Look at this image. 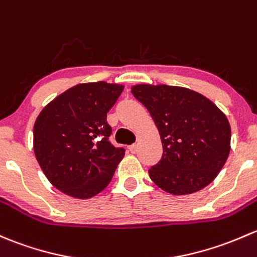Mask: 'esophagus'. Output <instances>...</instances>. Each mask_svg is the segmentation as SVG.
<instances>
[{"instance_id": "34e87169", "label": "esophagus", "mask_w": 257, "mask_h": 257, "mask_svg": "<svg viewBox=\"0 0 257 257\" xmlns=\"http://www.w3.org/2000/svg\"><path fill=\"white\" fill-rule=\"evenodd\" d=\"M129 150H131L132 154H136L137 151H138V144L131 145V147H129Z\"/></svg>"}]
</instances>
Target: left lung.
I'll use <instances>...</instances> for the list:
<instances>
[{"mask_svg":"<svg viewBox=\"0 0 257 257\" xmlns=\"http://www.w3.org/2000/svg\"><path fill=\"white\" fill-rule=\"evenodd\" d=\"M132 93L149 110L163 143L151 166L155 185L171 194H190L209 185L230 153V124L210 99L167 85H137Z\"/></svg>","mask_w":257,"mask_h":257,"instance_id":"8db88e82","label":"left lung"}]
</instances>
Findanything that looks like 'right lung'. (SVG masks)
Masks as SVG:
<instances>
[{"instance_id":"1","label":"right lung","mask_w":257,"mask_h":257,"mask_svg":"<svg viewBox=\"0 0 257 257\" xmlns=\"http://www.w3.org/2000/svg\"><path fill=\"white\" fill-rule=\"evenodd\" d=\"M123 88L104 81L80 83L54 98L38 115L34 154L59 191L86 199L110 182L125 150L109 142L107 113Z\"/></svg>"}]
</instances>
